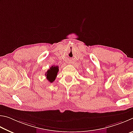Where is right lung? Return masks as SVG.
<instances>
[{
	"mask_svg": "<svg viewBox=\"0 0 133 133\" xmlns=\"http://www.w3.org/2000/svg\"><path fill=\"white\" fill-rule=\"evenodd\" d=\"M59 71L58 66H52L51 68L46 71L45 73L46 78L50 82H53L55 81L56 77L57 76V74Z\"/></svg>",
	"mask_w": 133,
	"mask_h": 133,
	"instance_id": "add662e5",
	"label": "right lung"
}]
</instances>
